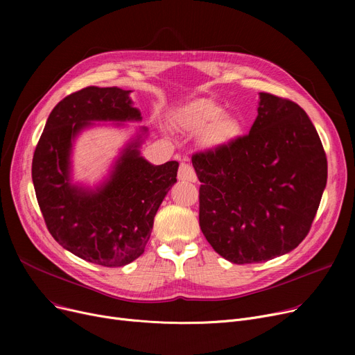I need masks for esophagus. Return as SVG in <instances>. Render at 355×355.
<instances>
[{
	"instance_id": "esophagus-1",
	"label": "esophagus",
	"mask_w": 355,
	"mask_h": 355,
	"mask_svg": "<svg viewBox=\"0 0 355 355\" xmlns=\"http://www.w3.org/2000/svg\"><path fill=\"white\" fill-rule=\"evenodd\" d=\"M178 180L180 181H189V182H196L197 181V175L194 168L189 164H181L180 170H178Z\"/></svg>"
}]
</instances>
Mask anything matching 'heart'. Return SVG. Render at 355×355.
<instances>
[{"label": "heart", "mask_w": 355, "mask_h": 355, "mask_svg": "<svg viewBox=\"0 0 355 355\" xmlns=\"http://www.w3.org/2000/svg\"><path fill=\"white\" fill-rule=\"evenodd\" d=\"M178 125L191 134H202L201 144L209 151H221L243 134L239 118L225 115V109L209 99H198L177 114Z\"/></svg>", "instance_id": "obj_1"}]
</instances>
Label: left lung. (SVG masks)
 I'll return each instance as SVG.
<instances>
[{
	"instance_id": "left-lung-1",
	"label": "left lung",
	"mask_w": 355,
	"mask_h": 355,
	"mask_svg": "<svg viewBox=\"0 0 355 355\" xmlns=\"http://www.w3.org/2000/svg\"><path fill=\"white\" fill-rule=\"evenodd\" d=\"M200 227L236 265L293 250L308 234L327 185V157L305 110L259 93L249 135L221 151L198 153Z\"/></svg>"
}]
</instances>
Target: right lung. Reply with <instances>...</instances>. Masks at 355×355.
Segmentation results:
<instances>
[{
    "instance_id": "obj_1",
    "label": "right lung",
    "mask_w": 355,
    "mask_h": 355,
    "mask_svg": "<svg viewBox=\"0 0 355 355\" xmlns=\"http://www.w3.org/2000/svg\"><path fill=\"white\" fill-rule=\"evenodd\" d=\"M130 92L89 86L54 106L33 157V184L50 234L86 262L118 268L144 253L154 217L177 182L178 162L153 165L139 148L145 126L122 148L107 177L96 187L74 182L73 144L96 122L142 121Z\"/></svg>"
}]
</instances>
